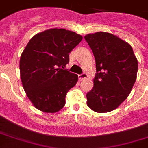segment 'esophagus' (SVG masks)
Segmentation results:
<instances>
[{
  "mask_svg": "<svg viewBox=\"0 0 148 148\" xmlns=\"http://www.w3.org/2000/svg\"><path fill=\"white\" fill-rule=\"evenodd\" d=\"M88 75L87 74H86V73H82V74H79L78 75V78H79V80H82V79H86V78H87Z\"/></svg>",
  "mask_w": 148,
  "mask_h": 148,
  "instance_id": "obj_1",
  "label": "esophagus"
}]
</instances>
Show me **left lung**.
Masks as SVG:
<instances>
[{
    "label": "left lung",
    "instance_id": "obj_1",
    "mask_svg": "<svg viewBox=\"0 0 148 148\" xmlns=\"http://www.w3.org/2000/svg\"><path fill=\"white\" fill-rule=\"evenodd\" d=\"M95 58L94 87L87 105L97 113L110 112L126 99L136 79L138 61L132 47L116 36L97 32L85 36Z\"/></svg>",
    "mask_w": 148,
    "mask_h": 148
}]
</instances>
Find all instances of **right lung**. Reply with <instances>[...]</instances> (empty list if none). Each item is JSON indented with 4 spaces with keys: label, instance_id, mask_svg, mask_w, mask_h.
<instances>
[{
    "label": "right lung",
    "instance_id": "obj_1",
    "mask_svg": "<svg viewBox=\"0 0 148 148\" xmlns=\"http://www.w3.org/2000/svg\"><path fill=\"white\" fill-rule=\"evenodd\" d=\"M82 37L65 29H51L32 38L20 60L23 87L36 108L58 112L66 104V96L75 86L78 76L62 69L69 53Z\"/></svg>",
    "mask_w": 148,
    "mask_h": 148
}]
</instances>
